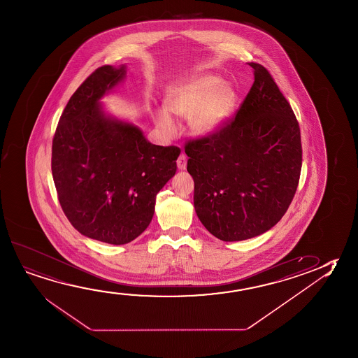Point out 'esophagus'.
Listing matches in <instances>:
<instances>
[{
    "label": "esophagus",
    "instance_id": "1",
    "mask_svg": "<svg viewBox=\"0 0 358 358\" xmlns=\"http://www.w3.org/2000/svg\"><path fill=\"white\" fill-rule=\"evenodd\" d=\"M177 167H178L180 170H186V167H187V156H186V155L181 154L178 156V159H177Z\"/></svg>",
    "mask_w": 358,
    "mask_h": 358
}]
</instances>
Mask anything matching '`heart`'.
<instances>
[{"label": "heart", "mask_w": 358, "mask_h": 358, "mask_svg": "<svg viewBox=\"0 0 358 358\" xmlns=\"http://www.w3.org/2000/svg\"><path fill=\"white\" fill-rule=\"evenodd\" d=\"M236 93L229 84L217 76L203 74L180 83L166 95L167 109L175 115L191 117V127L199 135L218 131L231 114ZM156 125L172 135L175 124L166 110L154 113Z\"/></svg>", "instance_id": "obj_1"}]
</instances>
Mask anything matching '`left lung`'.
Wrapping results in <instances>:
<instances>
[{
    "label": "left lung",
    "mask_w": 358,
    "mask_h": 358,
    "mask_svg": "<svg viewBox=\"0 0 358 358\" xmlns=\"http://www.w3.org/2000/svg\"><path fill=\"white\" fill-rule=\"evenodd\" d=\"M236 116L185 145L193 203L206 229L224 242L269 231L296 192L303 165L300 127L269 71L259 63Z\"/></svg>",
    "instance_id": "obj_1"
}]
</instances>
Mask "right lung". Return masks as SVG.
I'll return each mask as SVG.
<instances>
[{"label":"right lung","instance_id":"right-lung-1","mask_svg":"<svg viewBox=\"0 0 358 358\" xmlns=\"http://www.w3.org/2000/svg\"><path fill=\"white\" fill-rule=\"evenodd\" d=\"M124 77V66L95 69L71 96L52 143V175L66 218L83 236L115 245L149 227L156 194L176 173L181 152L105 115L99 100Z\"/></svg>","mask_w":358,"mask_h":358}]
</instances>
